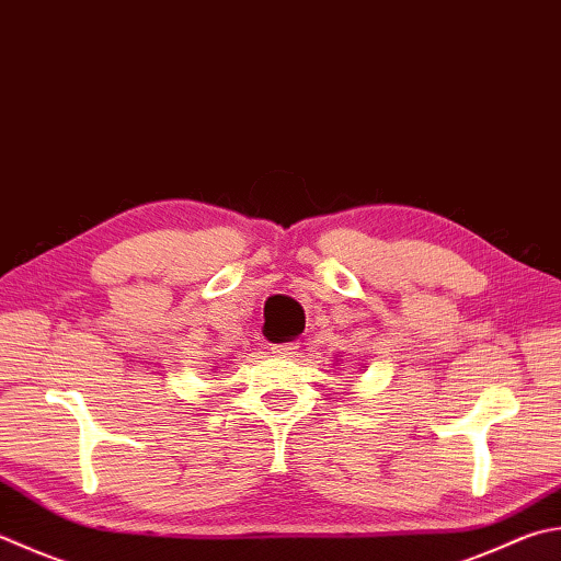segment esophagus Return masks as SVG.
<instances>
[{
	"instance_id": "esophagus-1",
	"label": "esophagus",
	"mask_w": 561,
	"mask_h": 561,
	"mask_svg": "<svg viewBox=\"0 0 561 561\" xmlns=\"http://www.w3.org/2000/svg\"><path fill=\"white\" fill-rule=\"evenodd\" d=\"M295 348H298V342H290V344H271V354H278V356H293Z\"/></svg>"
}]
</instances>
